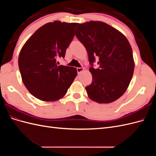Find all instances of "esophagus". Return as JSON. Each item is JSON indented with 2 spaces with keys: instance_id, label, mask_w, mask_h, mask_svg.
<instances>
[{
  "instance_id": "esophagus-1",
  "label": "esophagus",
  "mask_w": 156,
  "mask_h": 156,
  "mask_svg": "<svg viewBox=\"0 0 156 156\" xmlns=\"http://www.w3.org/2000/svg\"><path fill=\"white\" fill-rule=\"evenodd\" d=\"M77 73H81L82 72H83L84 68H77Z\"/></svg>"
}]
</instances>
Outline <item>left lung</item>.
<instances>
[{
    "mask_svg": "<svg viewBox=\"0 0 156 156\" xmlns=\"http://www.w3.org/2000/svg\"><path fill=\"white\" fill-rule=\"evenodd\" d=\"M75 36L85 47L92 83L85 87L88 98L99 103H109L120 98L128 88L134 72L133 51L126 37L102 21L79 23ZM99 57L97 69L93 63Z\"/></svg>",
    "mask_w": 156,
    "mask_h": 156,
    "instance_id": "left-lung-1",
    "label": "left lung"
}]
</instances>
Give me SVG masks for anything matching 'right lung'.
I'll list each match as a JSON object with an SVG mask.
<instances>
[{
	"mask_svg": "<svg viewBox=\"0 0 156 156\" xmlns=\"http://www.w3.org/2000/svg\"><path fill=\"white\" fill-rule=\"evenodd\" d=\"M77 23L55 21L39 28L20 51L19 68L23 83L32 95L44 101L63 98L77 75L73 67L58 66L72 41Z\"/></svg>",
	"mask_w": 156,
	"mask_h": 156,
	"instance_id": "right-lung-1",
	"label": "right lung"
}]
</instances>
